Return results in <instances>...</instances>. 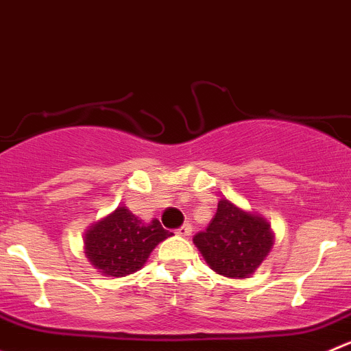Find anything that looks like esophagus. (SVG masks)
Listing matches in <instances>:
<instances>
[{"label": "esophagus", "mask_w": 351, "mask_h": 351, "mask_svg": "<svg viewBox=\"0 0 351 351\" xmlns=\"http://www.w3.org/2000/svg\"><path fill=\"white\" fill-rule=\"evenodd\" d=\"M176 234H178V237H190V234H192V224H183L182 228L176 230Z\"/></svg>", "instance_id": "1"}]
</instances>
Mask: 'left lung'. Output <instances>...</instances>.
<instances>
[{"instance_id":"8db88e82","label":"left lung","mask_w":351,"mask_h":351,"mask_svg":"<svg viewBox=\"0 0 351 351\" xmlns=\"http://www.w3.org/2000/svg\"><path fill=\"white\" fill-rule=\"evenodd\" d=\"M193 243L210 269L234 280L250 278L274 243L271 224L258 214L221 199L206 231L193 237Z\"/></svg>"}]
</instances>
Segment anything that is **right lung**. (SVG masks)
Listing matches in <instances>:
<instances>
[{"label":"right lung","mask_w":351,"mask_h":351,"mask_svg":"<svg viewBox=\"0 0 351 351\" xmlns=\"http://www.w3.org/2000/svg\"><path fill=\"white\" fill-rule=\"evenodd\" d=\"M171 234L158 219L144 223L120 206L85 231V255L99 273L123 278L137 273L156 245Z\"/></svg>","instance_id":"obj_1"}]
</instances>
